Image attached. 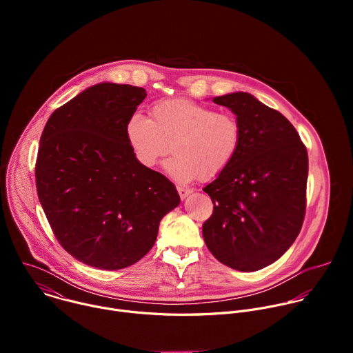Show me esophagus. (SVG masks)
Here are the masks:
<instances>
[{
    "mask_svg": "<svg viewBox=\"0 0 353 353\" xmlns=\"http://www.w3.org/2000/svg\"><path fill=\"white\" fill-rule=\"evenodd\" d=\"M177 191H179V195H180V198H181V199H184L187 195H190V194L192 192V190H191V188H188V187H183V185H177Z\"/></svg>",
    "mask_w": 353,
    "mask_h": 353,
    "instance_id": "34e87169",
    "label": "esophagus"
}]
</instances>
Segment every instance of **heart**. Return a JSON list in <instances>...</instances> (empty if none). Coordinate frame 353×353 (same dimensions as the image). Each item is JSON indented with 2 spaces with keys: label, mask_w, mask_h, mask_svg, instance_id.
Segmentation results:
<instances>
[{
  "label": "heart",
  "mask_w": 353,
  "mask_h": 353,
  "mask_svg": "<svg viewBox=\"0 0 353 353\" xmlns=\"http://www.w3.org/2000/svg\"><path fill=\"white\" fill-rule=\"evenodd\" d=\"M127 139L143 168H154L169 150L166 173L177 181L199 176L211 180L223 173L237 157L243 139L239 117L230 112L190 99H165L154 103L150 119L134 113L127 123Z\"/></svg>",
  "instance_id": "b5f03b06"
}]
</instances>
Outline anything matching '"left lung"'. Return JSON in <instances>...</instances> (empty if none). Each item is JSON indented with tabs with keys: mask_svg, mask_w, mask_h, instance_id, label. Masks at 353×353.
Wrapping results in <instances>:
<instances>
[{
	"mask_svg": "<svg viewBox=\"0 0 353 353\" xmlns=\"http://www.w3.org/2000/svg\"><path fill=\"white\" fill-rule=\"evenodd\" d=\"M243 128L233 163L204 187L214 212L203 236L214 257L237 271L276 261L296 240L306 214L307 149L279 112L245 92L214 97Z\"/></svg>",
	"mask_w": 353,
	"mask_h": 353,
	"instance_id": "8db88e82",
	"label": "left lung"
}]
</instances>
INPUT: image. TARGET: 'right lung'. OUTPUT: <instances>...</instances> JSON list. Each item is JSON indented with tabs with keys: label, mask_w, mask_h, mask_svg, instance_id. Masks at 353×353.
<instances>
[{
	"label": "right lung",
	"mask_w": 353,
	"mask_h": 353,
	"mask_svg": "<svg viewBox=\"0 0 353 353\" xmlns=\"http://www.w3.org/2000/svg\"><path fill=\"white\" fill-rule=\"evenodd\" d=\"M146 92L103 82L50 116L36 159V188L63 248L99 270H121L155 244L159 222L180 204L163 174L143 168L127 123Z\"/></svg>",
	"instance_id": "add662e5"
}]
</instances>
